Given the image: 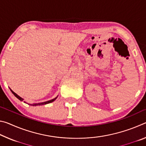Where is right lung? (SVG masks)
I'll return each mask as SVG.
<instances>
[{
    "label": "right lung",
    "instance_id": "right-lung-1",
    "mask_svg": "<svg viewBox=\"0 0 146 146\" xmlns=\"http://www.w3.org/2000/svg\"><path fill=\"white\" fill-rule=\"evenodd\" d=\"M10 90H11V91L12 92V93L13 94V95L15 96V97L18 98L19 100H20L21 101H23V98H21V97H19V96L17 95V94H16L14 92V91H12L11 89H10ZM56 98H57V97H56V98H53V99H52V100H48V101H46V102H41V103H38V104H28L29 105H31V106H42V105H44V104H49V103H51V102H53V101H55L56 99Z\"/></svg>",
    "mask_w": 146,
    "mask_h": 146
}]
</instances>
